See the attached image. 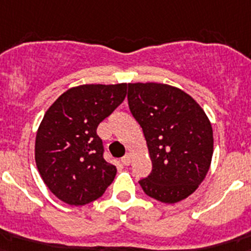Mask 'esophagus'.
Wrapping results in <instances>:
<instances>
[{"label":"esophagus","instance_id":"1","mask_svg":"<svg viewBox=\"0 0 251 251\" xmlns=\"http://www.w3.org/2000/svg\"><path fill=\"white\" fill-rule=\"evenodd\" d=\"M122 163H123V165H126V167H127V165H129L130 164L129 155H126V156H123V158H122Z\"/></svg>","mask_w":251,"mask_h":251}]
</instances>
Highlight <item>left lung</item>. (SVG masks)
Listing matches in <instances>:
<instances>
[{"instance_id": "1", "label": "left lung", "mask_w": 251, "mask_h": 251, "mask_svg": "<svg viewBox=\"0 0 251 251\" xmlns=\"http://www.w3.org/2000/svg\"><path fill=\"white\" fill-rule=\"evenodd\" d=\"M128 105L144 130L152 163L140 185L150 198L175 204L196 191L213 156V128L185 91L164 83H128Z\"/></svg>"}]
</instances>
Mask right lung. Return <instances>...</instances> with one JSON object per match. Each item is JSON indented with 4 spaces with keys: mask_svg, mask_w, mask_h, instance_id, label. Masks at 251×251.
<instances>
[{
    "mask_svg": "<svg viewBox=\"0 0 251 251\" xmlns=\"http://www.w3.org/2000/svg\"><path fill=\"white\" fill-rule=\"evenodd\" d=\"M127 95V83L82 84L56 99L39 124L34 158L50 191L74 206L103 195L117 167L103 159L99 124Z\"/></svg>",
    "mask_w": 251,
    "mask_h": 251,
    "instance_id": "add662e5",
    "label": "right lung"
}]
</instances>
